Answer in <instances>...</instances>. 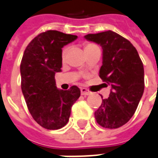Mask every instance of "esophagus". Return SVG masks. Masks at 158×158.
Listing matches in <instances>:
<instances>
[{"label": "esophagus", "mask_w": 158, "mask_h": 158, "mask_svg": "<svg viewBox=\"0 0 158 158\" xmlns=\"http://www.w3.org/2000/svg\"><path fill=\"white\" fill-rule=\"evenodd\" d=\"M80 92H81L82 95H89L91 94V92L89 91L87 89H85V88H81V89H80Z\"/></svg>", "instance_id": "1"}]
</instances>
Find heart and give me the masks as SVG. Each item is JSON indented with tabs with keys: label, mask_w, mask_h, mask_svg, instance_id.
Masks as SVG:
<instances>
[{
	"label": "heart",
	"mask_w": 158,
	"mask_h": 158,
	"mask_svg": "<svg viewBox=\"0 0 158 158\" xmlns=\"http://www.w3.org/2000/svg\"><path fill=\"white\" fill-rule=\"evenodd\" d=\"M84 52L88 53L89 51H92V50H99V47L97 45V44H94V43H85L84 45ZM67 52H68V48L67 47H64L62 50V53H61V59H62V61H64L66 59V55H67Z\"/></svg>",
	"instance_id": "heart-1"
}]
</instances>
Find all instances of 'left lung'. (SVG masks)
<instances>
[{
    "instance_id": "1",
    "label": "left lung",
    "mask_w": 158,
    "mask_h": 158,
    "mask_svg": "<svg viewBox=\"0 0 158 158\" xmlns=\"http://www.w3.org/2000/svg\"><path fill=\"white\" fill-rule=\"evenodd\" d=\"M84 37L102 46L99 77L112 87L109 97L102 99L95 111V119L105 128L122 127L134 114L143 94V62L132 43L114 31L88 34Z\"/></svg>"
}]
</instances>
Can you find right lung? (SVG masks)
<instances>
[{"instance_id":"add662e5","label":"right lung","mask_w":158,"mask_h":158,"mask_svg":"<svg viewBox=\"0 0 158 158\" xmlns=\"http://www.w3.org/2000/svg\"><path fill=\"white\" fill-rule=\"evenodd\" d=\"M77 35L58 31L42 32L25 50L20 63L21 90L31 116L38 124L50 130L67 124L71 107L80 96L74 85L68 90L56 88L55 75L61 71L62 48Z\"/></svg>"}]
</instances>
